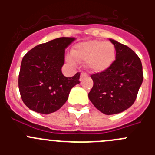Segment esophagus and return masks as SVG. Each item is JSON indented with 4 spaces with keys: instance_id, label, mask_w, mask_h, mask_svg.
<instances>
[{
    "instance_id": "esophagus-1",
    "label": "esophagus",
    "mask_w": 155,
    "mask_h": 155,
    "mask_svg": "<svg viewBox=\"0 0 155 155\" xmlns=\"http://www.w3.org/2000/svg\"><path fill=\"white\" fill-rule=\"evenodd\" d=\"M87 74L85 73V72H81V78L80 80L81 81L82 78H85V77H87Z\"/></svg>"
}]
</instances>
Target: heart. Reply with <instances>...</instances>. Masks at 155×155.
Returning a JSON list of instances; mask_svg holds the SVG:
<instances>
[{
  "label": "heart",
  "instance_id": "obj_1",
  "mask_svg": "<svg viewBox=\"0 0 155 155\" xmlns=\"http://www.w3.org/2000/svg\"><path fill=\"white\" fill-rule=\"evenodd\" d=\"M116 55V48L112 42L90 40L77 45L73 54L68 56V61L71 64H76L77 59L86 61L90 71L101 72L110 68Z\"/></svg>",
  "mask_w": 155,
  "mask_h": 155
}]
</instances>
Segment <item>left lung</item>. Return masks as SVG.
Wrapping results in <instances>:
<instances>
[{"mask_svg":"<svg viewBox=\"0 0 155 155\" xmlns=\"http://www.w3.org/2000/svg\"><path fill=\"white\" fill-rule=\"evenodd\" d=\"M116 48L110 68L91 75L93 87L88 98L100 112L113 115L124 112L136 100L143 79L140 59L130 48L109 39Z\"/></svg>","mask_w":155,"mask_h":155,"instance_id":"left-lung-1","label":"left lung"}]
</instances>
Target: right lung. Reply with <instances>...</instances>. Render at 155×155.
<instances>
[{"mask_svg":"<svg viewBox=\"0 0 155 155\" xmlns=\"http://www.w3.org/2000/svg\"><path fill=\"white\" fill-rule=\"evenodd\" d=\"M74 38L61 37L42 43L24 56L18 75L21 99L36 113H54L67 102L71 88L80 83V73L66 78L61 72L65 49Z\"/></svg>","mask_w":155,"mask_h":155,"instance_id":"right-lung-1","label":"right lung"}]
</instances>
